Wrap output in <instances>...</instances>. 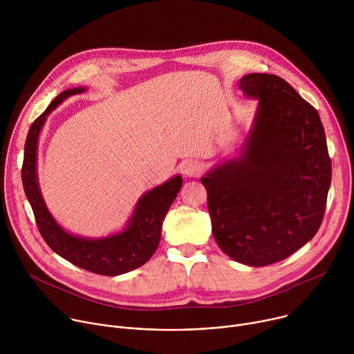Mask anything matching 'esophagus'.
<instances>
[{"label": "esophagus", "mask_w": 354, "mask_h": 354, "mask_svg": "<svg viewBox=\"0 0 354 354\" xmlns=\"http://www.w3.org/2000/svg\"><path fill=\"white\" fill-rule=\"evenodd\" d=\"M203 172V165L197 161H189L183 165V174L190 178H197Z\"/></svg>", "instance_id": "obj_1"}]
</instances>
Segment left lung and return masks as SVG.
<instances>
[{
    "mask_svg": "<svg viewBox=\"0 0 354 354\" xmlns=\"http://www.w3.org/2000/svg\"><path fill=\"white\" fill-rule=\"evenodd\" d=\"M239 86L259 99L254 130L242 156L201 183L221 250L259 268L288 258L318 232L332 162L317 109L287 81L255 73Z\"/></svg>",
    "mask_w": 354,
    "mask_h": 354,
    "instance_id": "1",
    "label": "left lung"
}]
</instances>
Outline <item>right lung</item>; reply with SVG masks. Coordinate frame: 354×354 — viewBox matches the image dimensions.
<instances>
[{"instance_id":"right-lung-1","label":"right lung","mask_w":354,"mask_h":354,"mask_svg":"<svg viewBox=\"0 0 354 354\" xmlns=\"http://www.w3.org/2000/svg\"><path fill=\"white\" fill-rule=\"evenodd\" d=\"M81 92H84V88L62 92L30 124L25 141L22 183L39 232L57 255L88 272L102 276H118L140 268L154 255L161 241L162 220L182 187V178L175 176L169 182L145 193L137 203L129 227L120 234L104 239H85L70 235L59 227L46 209L37 186L36 144L46 116L66 97Z\"/></svg>"}]
</instances>
